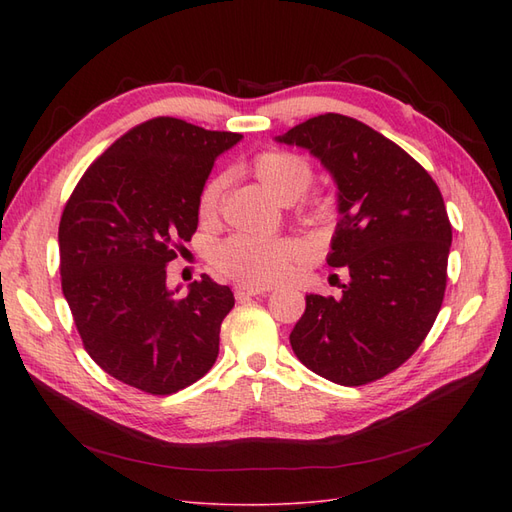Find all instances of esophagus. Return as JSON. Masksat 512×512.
<instances>
[{
	"mask_svg": "<svg viewBox=\"0 0 512 512\" xmlns=\"http://www.w3.org/2000/svg\"><path fill=\"white\" fill-rule=\"evenodd\" d=\"M267 288H258V286H245V284H237L235 286V297L239 301L250 299V297H258V294H265Z\"/></svg>",
	"mask_w": 512,
	"mask_h": 512,
	"instance_id": "obj_1",
	"label": "esophagus"
}]
</instances>
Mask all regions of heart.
<instances>
[{
	"label": "heart",
	"instance_id": "obj_1",
	"mask_svg": "<svg viewBox=\"0 0 512 512\" xmlns=\"http://www.w3.org/2000/svg\"><path fill=\"white\" fill-rule=\"evenodd\" d=\"M252 175L273 198L290 203L299 198L312 183L314 168L301 153L288 149H265L250 162ZM226 175L209 177L198 192V220L211 224L218 220ZM301 258L299 245L290 239H254L230 237L215 247L213 262L224 275L250 286H271L288 277Z\"/></svg>",
	"mask_w": 512,
	"mask_h": 512
}]
</instances>
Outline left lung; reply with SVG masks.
I'll list each match as a JSON object with an SVG mask.
<instances>
[{"label":"left lung","instance_id":"1","mask_svg":"<svg viewBox=\"0 0 512 512\" xmlns=\"http://www.w3.org/2000/svg\"><path fill=\"white\" fill-rule=\"evenodd\" d=\"M277 141L324 164L339 190L331 267H348L342 297L307 294L290 346L314 374L361 386L391 374L423 344L446 290L453 226L436 181L389 138L324 113Z\"/></svg>","mask_w":512,"mask_h":512}]
</instances>
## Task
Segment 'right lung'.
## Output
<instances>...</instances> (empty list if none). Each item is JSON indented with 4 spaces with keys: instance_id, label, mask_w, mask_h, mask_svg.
<instances>
[{
    "instance_id": "obj_1",
    "label": "right lung",
    "mask_w": 512,
    "mask_h": 512,
    "mask_svg": "<svg viewBox=\"0 0 512 512\" xmlns=\"http://www.w3.org/2000/svg\"><path fill=\"white\" fill-rule=\"evenodd\" d=\"M241 134L177 117L138 123L91 162L59 222L61 290L87 354L149 395L203 378L235 305L205 273L177 299L166 265L198 228L196 200L213 162Z\"/></svg>"
}]
</instances>
